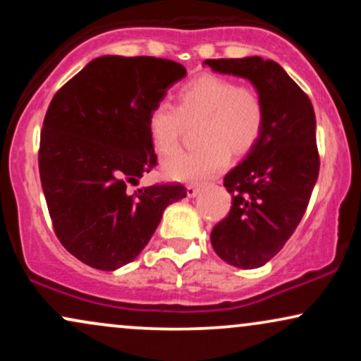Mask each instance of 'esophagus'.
<instances>
[{"label":"esophagus","mask_w":361,"mask_h":361,"mask_svg":"<svg viewBox=\"0 0 361 361\" xmlns=\"http://www.w3.org/2000/svg\"><path fill=\"white\" fill-rule=\"evenodd\" d=\"M198 193H200V186H197V185H188V186H186V195H188L190 198L197 197Z\"/></svg>","instance_id":"obj_1"}]
</instances>
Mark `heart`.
I'll use <instances>...</instances> for the list:
<instances>
[{"instance_id": "1", "label": "heart", "mask_w": 361, "mask_h": 361, "mask_svg": "<svg viewBox=\"0 0 361 361\" xmlns=\"http://www.w3.org/2000/svg\"><path fill=\"white\" fill-rule=\"evenodd\" d=\"M202 118L197 151L183 152L164 163V175L183 183H198L217 175L235 154L250 152L264 128V105L259 94L229 78L204 74L178 93V109L157 103L149 111L147 130L157 154L173 156L180 147L185 120Z\"/></svg>"}]
</instances>
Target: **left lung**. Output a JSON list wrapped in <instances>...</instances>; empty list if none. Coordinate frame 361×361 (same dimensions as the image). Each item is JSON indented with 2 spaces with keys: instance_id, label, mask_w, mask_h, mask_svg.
Wrapping results in <instances>:
<instances>
[{
  "instance_id": "obj_1",
  "label": "left lung",
  "mask_w": 361,
  "mask_h": 361,
  "mask_svg": "<svg viewBox=\"0 0 361 361\" xmlns=\"http://www.w3.org/2000/svg\"><path fill=\"white\" fill-rule=\"evenodd\" d=\"M215 73L244 78L264 105L255 147L224 178L229 215L212 229L219 258L243 270L263 267L299 226L319 176L316 115L307 94L275 61L207 59Z\"/></svg>"
}]
</instances>
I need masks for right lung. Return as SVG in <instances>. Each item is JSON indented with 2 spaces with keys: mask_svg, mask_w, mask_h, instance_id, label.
Masks as SVG:
<instances>
[{
  "mask_svg": "<svg viewBox=\"0 0 361 361\" xmlns=\"http://www.w3.org/2000/svg\"><path fill=\"white\" fill-rule=\"evenodd\" d=\"M186 76L157 57L102 56L54 94L40 134L39 169L54 231L91 268L114 271L146 247L183 185L130 192L156 166L152 106Z\"/></svg>",
  "mask_w": 361,
  "mask_h": 361,
  "instance_id": "1",
  "label": "right lung"
}]
</instances>
